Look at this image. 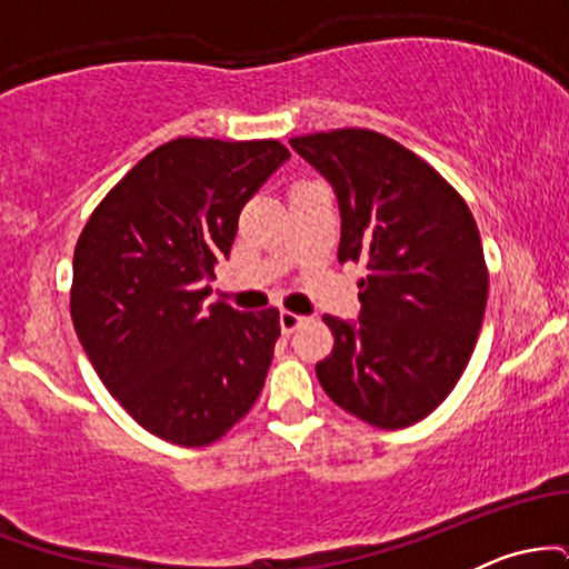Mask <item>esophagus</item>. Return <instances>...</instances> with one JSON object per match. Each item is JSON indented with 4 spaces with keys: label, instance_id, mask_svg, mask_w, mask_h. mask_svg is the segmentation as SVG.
<instances>
[{
    "label": "esophagus",
    "instance_id": "1",
    "mask_svg": "<svg viewBox=\"0 0 569 569\" xmlns=\"http://www.w3.org/2000/svg\"><path fill=\"white\" fill-rule=\"evenodd\" d=\"M302 323L305 318L297 316V312H289V310L280 312V331H283V335H291V331H297Z\"/></svg>",
    "mask_w": 569,
    "mask_h": 569
}]
</instances>
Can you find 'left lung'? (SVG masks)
Returning <instances> with one entry per match:
<instances>
[{
	"label": "left lung",
	"mask_w": 569,
	"mask_h": 569,
	"mask_svg": "<svg viewBox=\"0 0 569 569\" xmlns=\"http://www.w3.org/2000/svg\"><path fill=\"white\" fill-rule=\"evenodd\" d=\"M335 187L339 262L367 267L356 323L323 316L335 350L316 367L326 396L369 426L428 417L466 371L489 276L471 208L407 147L367 128L293 136Z\"/></svg>",
	"instance_id": "1"
}]
</instances>
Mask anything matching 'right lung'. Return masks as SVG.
Returning <instances> with one entry per match:
<instances>
[{
	"label": "right lung",
	"mask_w": 569,
	"mask_h": 569,
	"mask_svg": "<svg viewBox=\"0 0 569 569\" xmlns=\"http://www.w3.org/2000/svg\"><path fill=\"white\" fill-rule=\"evenodd\" d=\"M286 160L276 139H173L109 189L77 240V337L122 409L179 447L221 439L264 388L276 307L202 302L240 211Z\"/></svg>",
	"instance_id": "add662e5"
}]
</instances>
